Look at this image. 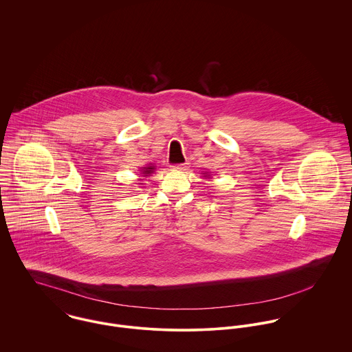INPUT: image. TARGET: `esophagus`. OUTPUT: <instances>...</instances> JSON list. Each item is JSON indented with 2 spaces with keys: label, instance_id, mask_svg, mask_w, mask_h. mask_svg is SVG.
<instances>
[{
  "label": "esophagus",
  "instance_id": "1",
  "mask_svg": "<svg viewBox=\"0 0 352 352\" xmlns=\"http://www.w3.org/2000/svg\"><path fill=\"white\" fill-rule=\"evenodd\" d=\"M186 168H187L186 164H177V165H173V166H172V169H175V170H184Z\"/></svg>",
  "mask_w": 352,
  "mask_h": 352
}]
</instances>
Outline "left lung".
Segmentation results:
<instances>
[{
    "label": "left lung",
    "mask_w": 352,
    "mask_h": 352,
    "mask_svg": "<svg viewBox=\"0 0 352 352\" xmlns=\"http://www.w3.org/2000/svg\"><path fill=\"white\" fill-rule=\"evenodd\" d=\"M204 175H206V173H204ZM206 176H207V177H208V176H210V175H206Z\"/></svg>",
    "instance_id": "1"
}]
</instances>
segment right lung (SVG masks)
<instances>
[{"label":"right lung","instance_id":"obj_1","mask_svg":"<svg viewBox=\"0 0 352 352\" xmlns=\"http://www.w3.org/2000/svg\"><path fill=\"white\" fill-rule=\"evenodd\" d=\"M154 169H155V168H154L151 164V165H148V166H144V168L141 169V173H142L141 176H144V177H146V176H151V173L154 172Z\"/></svg>","mask_w":352,"mask_h":352}]
</instances>
